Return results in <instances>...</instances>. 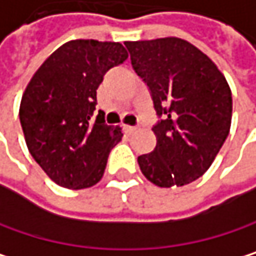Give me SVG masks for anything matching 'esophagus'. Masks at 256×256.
Masks as SVG:
<instances>
[{
    "mask_svg": "<svg viewBox=\"0 0 256 256\" xmlns=\"http://www.w3.org/2000/svg\"><path fill=\"white\" fill-rule=\"evenodd\" d=\"M136 129H138L136 126H129V124H126V126H124V130H126L127 134H132V132H135Z\"/></svg>",
    "mask_w": 256,
    "mask_h": 256,
    "instance_id": "obj_1",
    "label": "esophagus"
}]
</instances>
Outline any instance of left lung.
Masks as SVG:
<instances>
[{"mask_svg": "<svg viewBox=\"0 0 256 256\" xmlns=\"http://www.w3.org/2000/svg\"><path fill=\"white\" fill-rule=\"evenodd\" d=\"M124 44L159 116L153 126L156 148L138 158L142 174L159 188L198 180L230 134L232 97L225 76L206 54L177 37Z\"/></svg>", "mask_w": 256, "mask_h": 256, "instance_id": "obj_1", "label": "left lung"}]
</instances>
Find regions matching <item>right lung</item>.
<instances>
[{
  "label": "right lung",
  "mask_w": 256,
  "mask_h": 256,
  "mask_svg": "<svg viewBox=\"0 0 256 256\" xmlns=\"http://www.w3.org/2000/svg\"><path fill=\"white\" fill-rule=\"evenodd\" d=\"M121 43L72 40L34 73L20 102L19 120L26 147L56 184L86 189L103 177L121 127L98 115L97 88L104 73L127 60Z\"/></svg>",
  "instance_id": "right-lung-1"
}]
</instances>
